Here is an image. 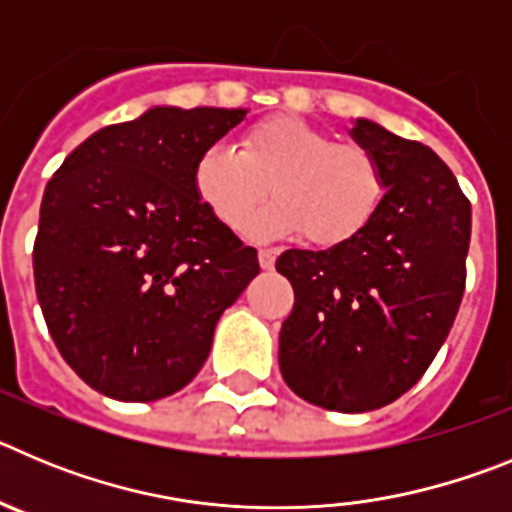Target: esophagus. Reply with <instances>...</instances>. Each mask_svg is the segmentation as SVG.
<instances>
[{
	"label": "esophagus",
	"mask_w": 512,
	"mask_h": 512,
	"mask_svg": "<svg viewBox=\"0 0 512 512\" xmlns=\"http://www.w3.org/2000/svg\"><path fill=\"white\" fill-rule=\"evenodd\" d=\"M277 256H279L277 248H261L259 251L261 269H274V261H277Z\"/></svg>",
	"instance_id": "1"
}]
</instances>
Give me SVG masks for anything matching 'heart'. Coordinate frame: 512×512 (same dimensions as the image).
<instances>
[{
    "instance_id": "heart-1",
    "label": "heart",
    "mask_w": 512,
    "mask_h": 512,
    "mask_svg": "<svg viewBox=\"0 0 512 512\" xmlns=\"http://www.w3.org/2000/svg\"><path fill=\"white\" fill-rule=\"evenodd\" d=\"M194 192L230 230L250 223L272 184L278 200L251 224L256 235L302 230L312 246L351 241L384 197L377 158L297 117H269L246 130L238 148L212 143L192 171Z\"/></svg>"
}]
</instances>
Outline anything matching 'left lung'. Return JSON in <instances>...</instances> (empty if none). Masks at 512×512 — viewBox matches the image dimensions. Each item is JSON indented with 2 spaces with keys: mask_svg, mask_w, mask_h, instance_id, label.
<instances>
[{
  "mask_svg": "<svg viewBox=\"0 0 512 512\" xmlns=\"http://www.w3.org/2000/svg\"><path fill=\"white\" fill-rule=\"evenodd\" d=\"M351 135L377 158L387 192L351 241L277 259L295 289L279 369L302 400L366 413L405 395L449 336L467 282L472 207L418 140L372 120H356Z\"/></svg>",
  "mask_w": 512,
  "mask_h": 512,
  "instance_id": "1",
  "label": "left lung"
}]
</instances>
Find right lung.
I'll return each mask as SVG.
<instances>
[{"label":"right lung","mask_w":512,"mask_h":512,"mask_svg":"<svg viewBox=\"0 0 512 512\" xmlns=\"http://www.w3.org/2000/svg\"><path fill=\"white\" fill-rule=\"evenodd\" d=\"M243 117L153 107L89 135L45 187L35 292L66 364L102 395L151 402L182 390L223 310L259 274L256 248L192 182L200 153Z\"/></svg>","instance_id":"1"}]
</instances>
